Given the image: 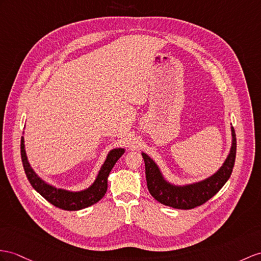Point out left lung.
Returning <instances> with one entry per match:
<instances>
[{
  "label": "left lung",
  "instance_id": "left-lung-1",
  "mask_svg": "<svg viewBox=\"0 0 261 261\" xmlns=\"http://www.w3.org/2000/svg\"><path fill=\"white\" fill-rule=\"evenodd\" d=\"M231 149L221 168L209 178L187 186H174L167 182L164 179L157 165L150 160L148 155L143 152L146 181H147V188L150 195L161 204L176 209H193L205 204L219 192L232 173L237 149L233 127H231Z\"/></svg>",
  "mask_w": 261,
  "mask_h": 261
}]
</instances>
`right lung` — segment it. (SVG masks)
Wrapping results in <instances>:
<instances>
[{
	"label": "right lung",
	"mask_w": 261,
	"mask_h": 261,
	"mask_svg": "<svg viewBox=\"0 0 261 261\" xmlns=\"http://www.w3.org/2000/svg\"><path fill=\"white\" fill-rule=\"evenodd\" d=\"M124 151L125 150L123 148H116L111 150L93 185L90 188L82 190V192L72 193L67 192V190L57 189L48 185V184L44 182L34 173V170L31 168L28 162L27 154H25L24 138L22 137L21 139V157L23 167L32 187L41 196H43L48 202H50V204L57 208L63 209V211H80V209L96 204L97 201L103 198L107 190V177H109L114 165L119 160V157L124 154Z\"/></svg>",
	"instance_id": "1"
}]
</instances>
